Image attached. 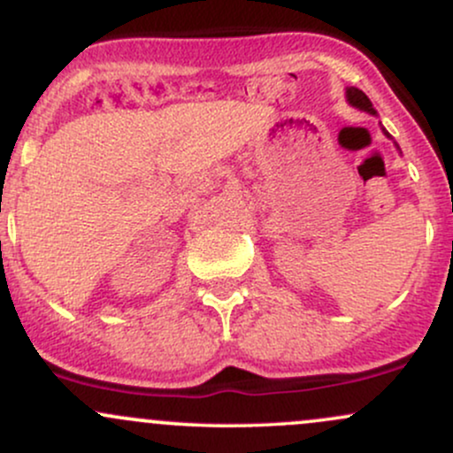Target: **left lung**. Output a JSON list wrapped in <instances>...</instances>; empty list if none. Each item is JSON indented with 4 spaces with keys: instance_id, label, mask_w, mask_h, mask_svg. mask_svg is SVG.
Here are the masks:
<instances>
[{
    "instance_id": "obj_1",
    "label": "left lung",
    "mask_w": 453,
    "mask_h": 453,
    "mask_svg": "<svg viewBox=\"0 0 453 453\" xmlns=\"http://www.w3.org/2000/svg\"><path fill=\"white\" fill-rule=\"evenodd\" d=\"M347 103H349L350 106H355V109L364 111V113L377 115V109H374L372 103H370V98L364 94L362 89H357V88H347ZM383 132H385V136H389L388 130L383 128ZM395 147H398V143H395ZM398 150H400V147H398Z\"/></svg>"
}]
</instances>
